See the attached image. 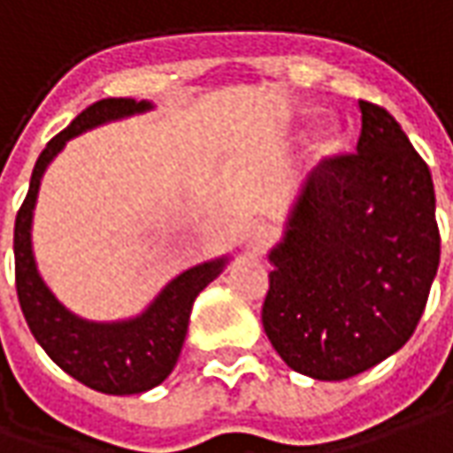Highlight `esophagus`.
Listing matches in <instances>:
<instances>
[{"mask_svg": "<svg viewBox=\"0 0 453 453\" xmlns=\"http://www.w3.org/2000/svg\"><path fill=\"white\" fill-rule=\"evenodd\" d=\"M273 242V230L263 223H257V226H252L248 233H245V250L248 252H263Z\"/></svg>", "mask_w": 453, "mask_h": 453, "instance_id": "esophagus-1", "label": "esophagus"}]
</instances>
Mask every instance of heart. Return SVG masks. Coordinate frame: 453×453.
Instances as JSON below:
<instances>
[{
    "instance_id": "heart-1",
    "label": "heart",
    "mask_w": 453,
    "mask_h": 453,
    "mask_svg": "<svg viewBox=\"0 0 453 453\" xmlns=\"http://www.w3.org/2000/svg\"><path fill=\"white\" fill-rule=\"evenodd\" d=\"M315 116H307L303 123H300V134H303L307 126H312ZM349 146V131L344 128L342 123H325L315 131V136L307 146V153H304V163L310 171H319L325 168L327 163H332L334 158H340L344 150Z\"/></svg>"
}]
</instances>
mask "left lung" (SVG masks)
<instances>
[{"label":"left lung","mask_w":453,"mask_h":453,"mask_svg":"<svg viewBox=\"0 0 453 453\" xmlns=\"http://www.w3.org/2000/svg\"><path fill=\"white\" fill-rule=\"evenodd\" d=\"M359 111L357 153L310 173L267 255V340L319 381L349 380L407 344L441 252L429 165L392 113L369 101Z\"/></svg>","instance_id":"left-lung-1"}]
</instances>
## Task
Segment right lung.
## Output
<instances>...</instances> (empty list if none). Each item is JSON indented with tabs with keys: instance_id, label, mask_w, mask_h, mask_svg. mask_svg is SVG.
Segmentation results:
<instances>
[{
	"instance_id": "add662e5",
	"label": "right lung",
	"mask_w": 453,
	"mask_h": 453,
	"mask_svg": "<svg viewBox=\"0 0 453 453\" xmlns=\"http://www.w3.org/2000/svg\"><path fill=\"white\" fill-rule=\"evenodd\" d=\"M150 109V101L104 98L81 111L42 150L32 171L29 193L21 203L14 223L17 295L34 340L44 347L46 355L66 374L104 395H141L158 387L173 372L186 342L188 319L196 297L226 270L230 260L223 255L201 265L188 267L153 297V303L143 312L113 322L79 317L49 290L42 278L34 257L32 226L39 186L49 163L64 150L66 141L104 123L149 113Z\"/></svg>"
}]
</instances>
